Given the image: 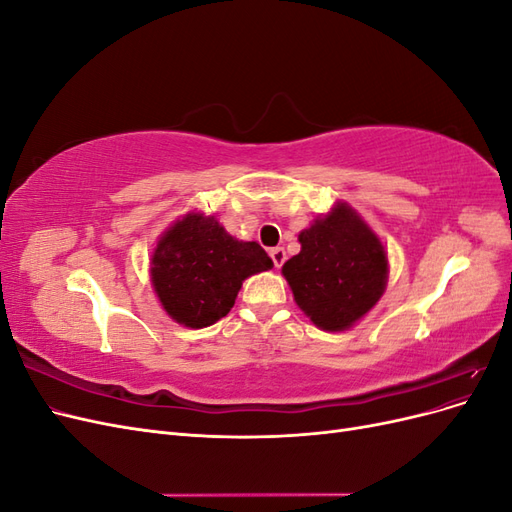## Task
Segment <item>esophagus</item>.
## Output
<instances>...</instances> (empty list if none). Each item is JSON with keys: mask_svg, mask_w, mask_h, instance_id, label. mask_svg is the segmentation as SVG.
Segmentation results:
<instances>
[{"mask_svg": "<svg viewBox=\"0 0 512 512\" xmlns=\"http://www.w3.org/2000/svg\"><path fill=\"white\" fill-rule=\"evenodd\" d=\"M269 254H271V260H273V265H275L277 269H280V267L284 265V262H286V250H284V247H273V250H271Z\"/></svg>", "mask_w": 512, "mask_h": 512, "instance_id": "obj_1", "label": "esophagus"}]
</instances>
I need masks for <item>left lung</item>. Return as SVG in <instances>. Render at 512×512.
Segmentation results:
<instances>
[{
    "label": "left lung",
    "instance_id": "8db88e82",
    "mask_svg": "<svg viewBox=\"0 0 512 512\" xmlns=\"http://www.w3.org/2000/svg\"><path fill=\"white\" fill-rule=\"evenodd\" d=\"M301 252L282 273L294 301L324 331H344L382 297L386 260L380 239L346 205L299 235Z\"/></svg>",
    "mask_w": 512,
    "mask_h": 512
}]
</instances>
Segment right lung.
<instances>
[{"label":"right lung","mask_w":512,"mask_h":512,"mask_svg":"<svg viewBox=\"0 0 512 512\" xmlns=\"http://www.w3.org/2000/svg\"><path fill=\"white\" fill-rule=\"evenodd\" d=\"M271 267L256 241L232 239L215 218L188 213L160 239L151 282L170 316L203 329L230 312L245 277Z\"/></svg>","instance_id":"1"}]
</instances>
